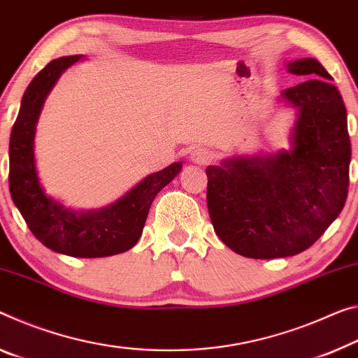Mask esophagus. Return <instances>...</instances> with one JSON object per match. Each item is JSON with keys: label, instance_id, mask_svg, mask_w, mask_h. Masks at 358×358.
<instances>
[{"label": "esophagus", "instance_id": "obj_1", "mask_svg": "<svg viewBox=\"0 0 358 358\" xmlns=\"http://www.w3.org/2000/svg\"><path fill=\"white\" fill-rule=\"evenodd\" d=\"M189 159L194 164H199V166H203V164H208L210 161H212L213 155H212V151L207 150V148H203V146H197V148H194V150L191 151Z\"/></svg>", "mask_w": 358, "mask_h": 358}]
</instances>
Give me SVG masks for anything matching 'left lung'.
I'll return each mask as SVG.
<instances>
[{"label": "left lung", "instance_id": "8db88e82", "mask_svg": "<svg viewBox=\"0 0 358 358\" xmlns=\"http://www.w3.org/2000/svg\"><path fill=\"white\" fill-rule=\"evenodd\" d=\"M308 76L282 99L296 108L292 150L234 157L206 169L213 229L232 252L255 259L293 257L328 229L348 199V111L315 59L287 65Z\"/></svg>", "mask_w": 358, "mask_h": 358}]
</instances>
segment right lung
Masks as SVG:
<instances>
[{"instance_id": "1", "label": "right lung", "mask_w": 358, "mask_h": 358, "mask_svg": "<svg viewBox=\"0 0 358 358\" xmlns=\"http://www.w3.org/2000/svg\"><path fill=\"white\" fill-rule=\"evenodd\" d=\"M83 55L55 59L43 68L22 99L9 140V191L33 236L57 253L101 258L127 252L138 242L150 207L159 191L181 170V162L151 173L111 206L75 212L44 192L35 164V132L50 89Z\"/></svg>"}]
</instances>
